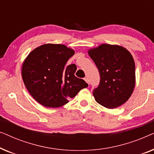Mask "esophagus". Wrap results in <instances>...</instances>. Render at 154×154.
Listing matches in <instances>:
<instances>
[{
  "mask_svg": "<svg viewBox=\"0 0 154 154\" xmlns=\"http://www.w3.org/2000/svg\"><path fill=\"white\" fill-rule=\"evenodd\" d=\"M84 80H85V81L88 83V85H89V81H88V78H85V79H84Z\"/></svg>",
  "mask_w": 154,
  "mask_h": 154,
  "instance_id": "esophagus-1",
  "label": "esophagus"
}]
</instances>
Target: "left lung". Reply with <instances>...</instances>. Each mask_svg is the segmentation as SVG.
Instances as JSON below:
<instances>
[{
	"label": "left lung",
	"instance_id": "obj_1",
	"mask_svg": "<svg viewBox=\"0 0 154 154\" xmlns=\"http://www.w3.org/2000/svg\"><path fill=\"white\" fill-rule=\"evenodd\" d=\"M88 54L100 75L92 93L96 102L108 109L125 103L135 85V65L130 52L121 46L102 44L89 50Z\"/></svg>",
	"mask_w": 154,
	"mask_h": 154
}]
</instances>
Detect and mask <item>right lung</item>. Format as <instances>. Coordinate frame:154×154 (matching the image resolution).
<instances>
[{"label": "right lung", "mask_w": 154, "mask_h": 154, "mask_svg": "<svg viewBox=\"0 0 154 154\" xmlns=\"http://www.w3.org/2000/svg\"><path fill=\"white\" fill-rule=\"evenodd\" d=\"M75 52L61 44H45L31 51L22 65L24 83L31 95L45 107L57 108L69 102L88 85L74 75L77 67L67 61Z\"/></svg>", "instance_id": "right-lung-1"}]
</instances>
